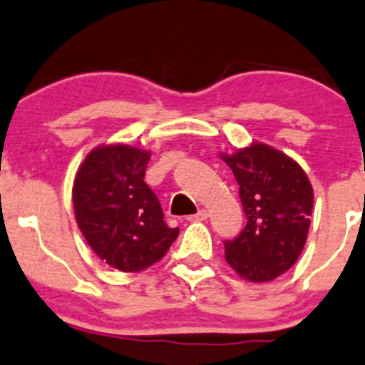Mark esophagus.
Listing matches in <instances>:
<instances>
[{"mask_svg": "<svg viewBox=\"0 0 365 365\" xmlns=\"http://www.w3.org/2000/svg\"><path fill=\"white\" fill-rule=\"evenodd\" d=\"M206 218H208V212H206L205 208H201L195 215H190L189 220L190 222H201V220H206Z\"/></svg>", "mask_w": 365, "mask_h": 365, "instance_id": "esophagus-1", "label": "esophagus"}]
</instances>
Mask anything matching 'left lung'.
Here are the masks:
<instances>
[{
    "mask_svg": "<svg viewBox=\"0 0 365 365\" xmlns=\"http://www.w3.org/2000/svg\"><path fill=\"white\" fill-rule=\"evenodd\" d=\"M240 185L247 225L224 241L225 260L241 278L262 283L294 266L304 248L313 189L302 168L276 148L252 143L222 153Z\"/></svg>",
    "mask_w": 365,
    "mask_h": 365,
    "instance_id": "left-lung-1",
    "label": "left lung"
}]
</instances>
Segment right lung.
I'll list each match as a JSON object with an SVG mask.
<instances>
[{
  "instance_id": "1",
  "label": "right lung",
  "mask_w": 365,
  "mask_h": 365,
  "mask_svg": "<svg viewBox=\"0 0 365 365\" xmlns=\"http://www.w3.org/2000/svg\"><path fill=\"white\" fill-rule=\"evenodd\" d=\"M150 152L103 145L86 157L73 183L76 224L96 255L124 273L159 262L178 236L143 182Z\"/></svg>"
}]
</instances>
